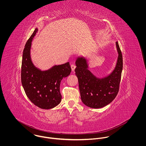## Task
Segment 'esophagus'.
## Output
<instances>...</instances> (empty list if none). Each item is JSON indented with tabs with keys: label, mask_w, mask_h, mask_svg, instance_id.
<instances>
[{
	"label": "esophagus",
	"mask_w": 146,
	"mask_h": 146,
	"mask_svg": "<svg viewBox=\"0 0 146 146\" xmlns=\"http://www.w3.org/2000/svg\"><path fill=\"white\" fill-rule=\"evenodd\" d=\"M71 70H72V71H74L75 70V68H76V66H75L74 64H72L71 65Z\"/></svg>",
	"instance_id": "obj_1"
}]
</instances>
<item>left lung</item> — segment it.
<instances>
[{"label": "left lung", "instance_id": "left-lung-1", "mask_svg": "<svg viewBox=\"0 0 146 146\" xmlns=\"http://www.w3.org/2000/svg\"><path fill=\"white\" fill-rule=\"evenodd\" d=\"M119 57L114 71L107 77L100 79L88 70L85 58L76 61L75 74L78 78L81 99L84 104L94 108H100L110 104L116 97L120 88L123 70V56L117 42H116Z\"/></svg>", "mask_w": 146, "mask_h": 146}]
</instances>
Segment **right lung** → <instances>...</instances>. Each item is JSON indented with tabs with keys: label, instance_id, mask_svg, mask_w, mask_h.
Segmentation results:
<instances>
[{
	"label": "right lung",
	"instance_id": "right-lung-1",
	"mask_svg": "<svg viewBox=\"0 0 146 146\" xmlns=\"http://www.w3.org/2000/svg\"><path fill=\"white\" fill-rule=\"evenodd\" d=\"M37 31L36 29L23 49L21 82L30 101L40 108L47 110L56 107L61 102L60 83L63 78L70 74L71 68L69 62L54 66L45 71H42L34 66L30 53L31 42Z\"/></svg>",
	"mask_w": 146,
	"mask_h": 146
}]
</instances>
